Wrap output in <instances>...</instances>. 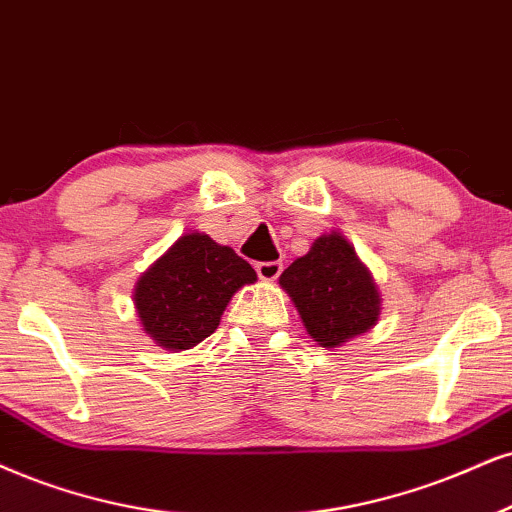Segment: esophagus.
Listing matches in <instances>:
<instances>
[{
    "label": "esophagus",
    "instance_id": "obj_1",
    "mask_svg": "<svg viewBox=\"0 0 512 512\" xmlns=\"http://www.w3.org/2000/svg\"><path fill=\"white\" fill-rule=\"evenodd\" d=\"M256 273L263 282H273L280 277L282 273V263L280 261H268V263H256Z\"/></svg>",
    "mask_w": 512,
    "mask_h": 512
}]
</instances>
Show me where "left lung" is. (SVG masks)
Wrapping results in <instances>:
<instances>
[{"label": "left lung", "instance_id": "8db88e82", "mask_svg": "<svg viewBox=\"0 0 512 512\" xmlns=\"http://www.w3.org/2000/svg\"><path fill=\"white\" fill-rule=\"evenodd\" d=\"M280 287L292 299L306 332L325 349H337L377 325L382 296L368 266L342 232L315 239L280 275Z\"/></svg>", "mask_w": 512, "mask_h": 512}]
</instances>
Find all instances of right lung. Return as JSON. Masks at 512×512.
I'll list each match as a JSON object with an SVG mask.
<instances>
[{
    "mask_svg": "<svg viewBox=\"0 0 512 512\" xmlns=\"http://www.w3.org/2000/svg\"><path fill=\"white\" fill-rule=\"evenodd\" d=\"M256 270L204 232H185L137 280L132 301L144 334L168 351H187L218 330L237 289Z\"/></svg>",
    "mask_w": 512,
    "mask_h": 512,
    "instance_id": "right-lung-1",
    "label": "right lung"
}]
</instances>
